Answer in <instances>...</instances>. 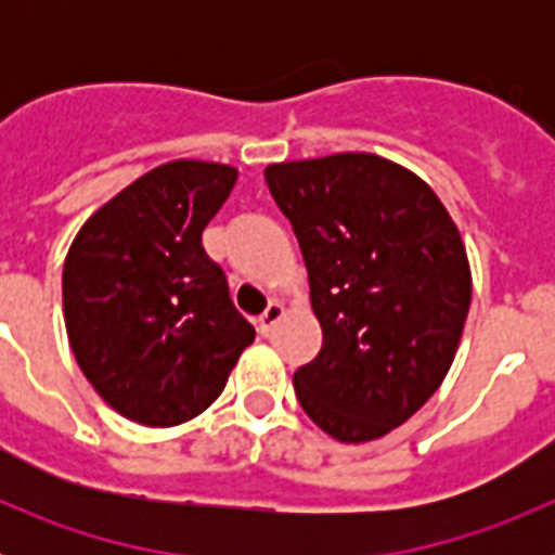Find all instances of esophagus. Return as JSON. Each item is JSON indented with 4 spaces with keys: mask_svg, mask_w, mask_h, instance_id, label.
Returning a JSON list of instances; mask_svg holds the SVG:
<instances>
[{
    "mask_svg": "<svg viewBox=\"0 0 555 555\" xmlns=\"http://www.w3.org/2000/svg\"><path fill=\"white\" fill-rule=\"evenodd\" d=\"M283 306L281 302H269L267 306V311L261 313V317H258V331L263 333V336H267V333H272L274 331V325H278V322L283 320Z\"/></svg>",
    "mask_w": 555,
    "mask_h": 555,
    "instance_id": "esophagus-1",
    "label": "esophagus"
}]
</instances>
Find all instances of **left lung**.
<instances>
[{"mask_svg": "<svg viewBox=\"0 0 555 555\" xmlns=\"http://www.w3.org/2000/svg\"><path fill=\"white\" fill-rule=\"evenodd\" d=\"M274 203L306 258L322 350L294 372L302 411L361 444L430 400L473 300L461 233L405 166L370 152L267 166Z\"/></svg>", "mask_w": 555, "mask_h": 555, "instance_id": "obj_1", "label": "left lung"}]
</instances>
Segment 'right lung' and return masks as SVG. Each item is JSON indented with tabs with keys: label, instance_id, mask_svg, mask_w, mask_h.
<instances>
[{
	"label": "right lung",
	"instance_id": "1",
	"mask_svg": "<svg viewBox=\"0 0 555 555\" xmlns=\"http://www.w3.org/2000/svg\"><path fill=\"white\" fill-rule=\"evenodd\" d=\"M238 169L169 160L132 180L75 235L63 263V320L77 364L121 416L171 428L203 414L255 327L230 302L203 230Z\"/></svg>",
	"mask_w": 555,
	"mask_h": 555
}]
</instances>
